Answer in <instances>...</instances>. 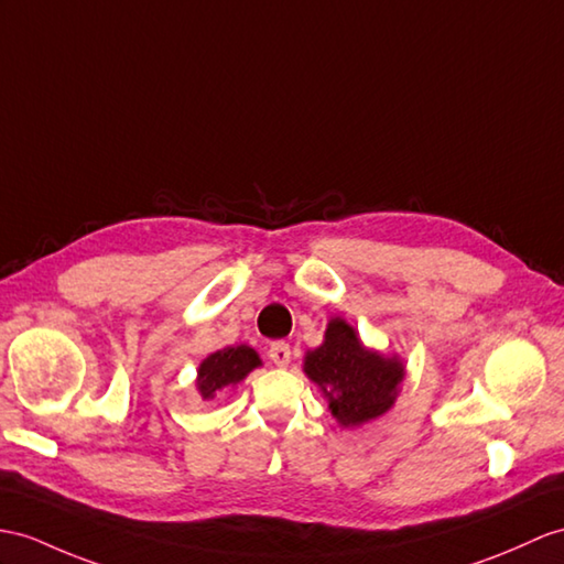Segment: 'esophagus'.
I'll return each mask as SVG.
<instances>
[{"label": "esophagus", "instance_id": "obj_1", "mask_svg": "<svg viewBox=\"0 0 564 564\" xmlns=\"http://www.w3.org/2000/svg\"><path fill=\"white\" fill-rule=\"evenodd\" d=\"M268 359H270L274 366H280V368L290 366V361H292V349H290V345H286V341H272L270 349H268Z\"/></svg>", "mask_w": 564, "mask_h": 564}]
</instances>
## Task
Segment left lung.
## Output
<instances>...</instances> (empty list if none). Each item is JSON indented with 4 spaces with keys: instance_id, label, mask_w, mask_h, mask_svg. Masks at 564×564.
Segmentation results:
<instances>
[{
    "instance_id": "8db88e82",
    "label": "left lung",
    "mask_w": 564,
    "mask_h": 564,
    "mask_svg": "<svg viewBox=\"0 0 564 564\" xmlns=\"http://www.w3.org/2000/svg\"><path fill=\"white\" fill-rule=\"evenodd\" d=\"M304 373L323 390L337 423L356 429L394 404L404 380V364L400 356L366 349L347 321L333 318L323 345L306 351Z\"/></svg>"
}]
</instances>
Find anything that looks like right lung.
Returning a JSON list of instances; mask_svg holds the SVG:
<instances>
[{"mask_svg": "<svg viewBox=\"0 0 564 564\" xmlns=\"http://www.w3.org/2000/svg\"><path fill=\"white\" fill-rule=\"evenodd\" d=\"M260 364L263 361H260V356L251 347H225L210 354L208 359H203V364L198 366L196 388L203 400H215L217 392L235 388L237 382H241Z\"/></svg>", "mask_w": 564, "mask_h": 564, "instance_id": "add662e5", "label": "right lung"}]
</instances>
